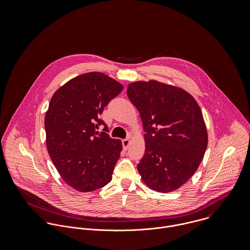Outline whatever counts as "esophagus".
<instances>
[{
  "instance_id": "1",
  "label": "esophagus",
  "mask_w": 250,
  "mask_h": 250,
  "mask_svg": "<svg viewBox=\"0 0 250 250\" xmlns=\"http://www.w3.org/2000/svg\"><path fill=\"white\" fill-rule=\"evenodd\" d=\"M130 143H131L130 139H125V140H122V145H123V148H124V150H127V149H128V147H129V145H130Z\"/></svg>"
}]
</instances>
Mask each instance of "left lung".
Segmentation results:
<instances>
[{"mask_svg":"<svg viewBox=\"0 0 250 250\" xmlns=\"http://www.w3.org/2000/svg\"><path fill=\"white\" fill-rule=\"evenodd\" d=\"M127 95L145 132V153L138 165L143 182L160 192L177 189L194 174L207 148L200 107L186 90L154 80L130 83Z\"/></svg>","mask_w":250,"mask_h":250,"instance_id":"obj_1","label":"left lung"}]
</instances>
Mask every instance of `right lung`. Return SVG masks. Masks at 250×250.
Returning <instances> with one entry per match:
<instances>
[{
	"instance_id": "obj_1",
	"label": "right lung",
	"mask_w": 250,
	"mask_h": 250,
	"mask_svg": "<svg viewBox=\"0 0 250 250\" xmlns=\"http://www.w3.org/2000/svg\"><path fill=\"white\" fill-rule=\"evenodd\" d=\"M122 89L107 75L89 72L73 78L52 96L44 121L47 150L62 178L78 191L96 190L111 180L122 143L95 130L104 125L107 132L100 115Z\"/></svg>"
}]
</instances>
